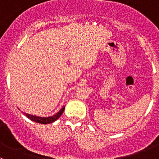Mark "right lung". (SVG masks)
Masks as SVG:
<instances>
[{"label":"right lung","mask_w":159,"mask_h":159,"mask_svg":"<svg viewBox=\"0 0 159 159\" xmlns=\"http://www.w3.org/2000/svg\"><path fill=\"white\" fill-rule=\"evenodd\" d=\"M64 110H65V107H63V108L59 111L56 115H53V116H51V117H47V118H41V117L34 116V115H28V114H25V113L24 114H25L28 118H30V119L32 120V121H35V122L41 123V124H50V123L54 122V121L58 119V118H60V116L62 115V113H63Z\"/></svg>","instance_id":"obj_1"}]
</instances>
